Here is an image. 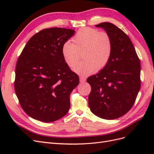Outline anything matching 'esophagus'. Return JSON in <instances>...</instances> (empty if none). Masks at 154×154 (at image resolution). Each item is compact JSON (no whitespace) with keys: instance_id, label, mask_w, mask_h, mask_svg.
Segmentation results:
<instances>
[{"instance_id":"esophagus-1","label":"esophagus","mask_w":154,"mask_h":154,"mask_svg":"<svg viewBox=\"0 0 154 154\" xmlns=\"http://www.w3.org/2000/svg\"><path fill=\"white\" fill-rule=\"evenodd\" d=\"M80 83L85 82V79L83 78V77H82V76H80Z\"/></svg>"}]
</instances>
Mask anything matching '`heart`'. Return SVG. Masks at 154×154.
I'll use <instances>...</instances> for the list:
<instances>
[{
  "label": "heart",
  "instance_id": "obj_1",
  "mask_svg": "<svg viewBox=\"0 0 154 154\" xmlns=\"http://www.w3.org/2000/svg\"><path fill=\"white\" fill-rule=\"evenodd\" d=\"M71 41L72 43L67 42L63 44L62 54L69 67L75 65L72 69L74 72L82 76L89 75L96 69L104 68L110 61L112 42L106 32L85 27L78 30ZM80 52L85 60L77 63Z\"/></svg>",
  "mask_w": 154,
  "mask_h": 154
}]
</instances>
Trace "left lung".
<instances>
[{"label": "left lung", "instance_id": "1", "mask_svg": "<svg viewBox=\"0 0 154 154\" xmlns=\"http://www.w3.org/2000/svg\"><path fill=\"white\" fill-rule=\"evenodd\" d=\"M110 36L112 53L108 64L88 77L91 86L88 106L94 115L105 119L122 117L132 108L140 90V61L129 37L114 24L95 26Z\"/></svg>", "mask_w": 154, "mask_h": 154}]
</instances>
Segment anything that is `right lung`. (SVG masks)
Here are the masks:
<instances>
[{"label":"right lung","mask_w":154,"mask_h":154,"mask_svg":"<svg viewBox=\"0 0 154 154\" xmlns=\"http://www.w3.org/2000/svg\"><path fill=\"white\" fill-rule=\"evenodd\" d=\"M74 32L61 27L42 30L27 42L17 60L15 93L32 118L53 122L68 112L79 77L65 62L62 48Z\"/></svg>","instance_id":"obj_1"}]
</instances>
